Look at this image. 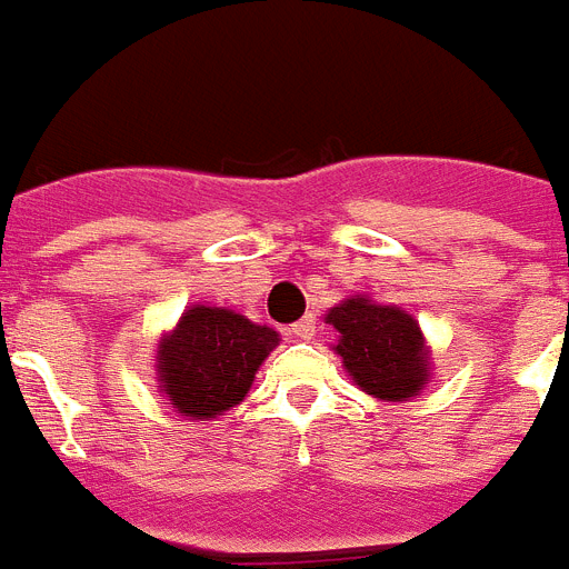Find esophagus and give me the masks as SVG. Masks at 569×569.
<instances>
[{"instance_id":"1","label":"esophagus","mask_w":569,"mask_h":569,"mask_svg":"<svg viewBox=\"0 0 569 569\" xmlns=\"http://www.w3.org/2000/svg\"><path fill=\"white\" fill-rule=\"evenodd\" d=\"M291 332L298 335L300 340L312 338V335H315V318H312V315H306V318H300L298 323L291 326Z\"/></svg>"}]
</instances>
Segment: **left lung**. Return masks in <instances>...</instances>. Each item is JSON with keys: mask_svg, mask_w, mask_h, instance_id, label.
Instances as JSON below:
<instances>
[{"mask_svg": "<svg viewBox=\"0 0 569 569\" xmlns=\"http://www.w3.org/2000/svg\"><path fill=\"white\" fill-rule=\"evenodd\" d=\"M338 340L335 355L360 392L403 403L421 395L432 378V355L421 326L401 306L352 295L326 312Z\"/></svg>", "mask_w": 569, "mask_h": 569, "instance_id": "obj_1", "label": "left lung"}]
</instances>
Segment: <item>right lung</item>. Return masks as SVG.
<instances>
[{
    "instance_id": "right-lung-1",
    "label": "right lung",
    "mask_w": 569,
    "mask_h": 569,
    "mask_svg": "<svg viewBox=\"0 0 569 569\" xmlns=\"http://www.w3.org/2000/svg\"><path fill=\"white\" fill-rule=\"evenodd\" d=\"M280 335L226 306H189L157 340L154 375L177 415L211 421L243 401Z\"/></svg>"
}]
</instances>
